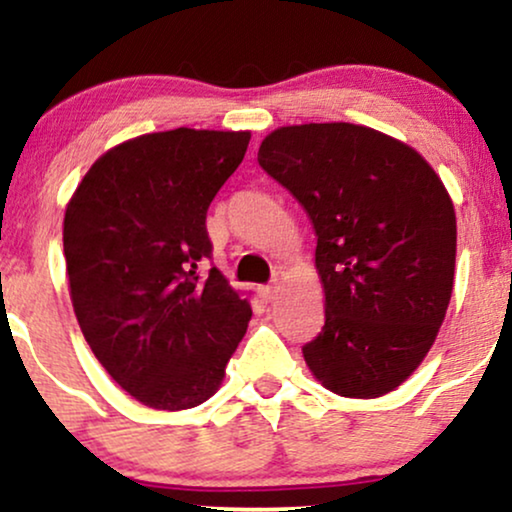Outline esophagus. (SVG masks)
I'll use <instances>...</instances> for the list:
<instances>
[{
    "label": "esophagus",
    "instance_id": "1",
    "mask_svg": "<svg viewBox=\"0 0 512 512\" xmlns=\"http://www.w3.org/2000/svg\"><path fill=\"white\" fill-rule=\"evenodd\" d=\"M258 294H261V299L263 302H273L275 299V294H278V287H273V285H263V287H258Z\"/></svg>",
    "mask_w": 512,
    "mask_h": 512
}]
</instances>
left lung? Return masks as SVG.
Segmentation results:
<instances>
[{
	"mask_svg": "<svg viewBox=\"0 0 512 512\" xmlns=\"http://www.w3.org/2000/svg\"><path fill=\"white\" fill-rule=\"evenodd\" d=\"M258 165L302 203L318 237L326 326L302 347L342 398H381L424 362L455 282L450 194L417 150L362 124H294Z\"/></svg>",
	"mask_w": 512,
	"mask_h": 512,
	"instance_id": "1",
	"label": "left lung"
}]
</instances>
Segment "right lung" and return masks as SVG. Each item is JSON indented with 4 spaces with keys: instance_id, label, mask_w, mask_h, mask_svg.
Here are the masks:
<instances>
[{
    "instance_id": "obj_1",
    "label": "right lung",
    "mask_w": 512,
    "mask_h": 512,
    "mask_svg": "<svg viewBox=\"0 0 512 512\" xmlns=\"http://www.w3.org/2000/svg\"><path fill=\"white\" fill-rule=\"evenodd\" d=\"M251 131L179 129L119 143L64 213L74 314L98 362L153 410L201 405L225 378L251 304L210 258L206 213Z\"/></svg>"
}]
</instances>
